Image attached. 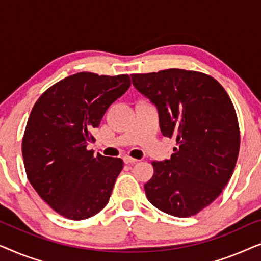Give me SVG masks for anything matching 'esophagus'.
<instances>
[{
	"label": "esophagus",
	"mask_w": 261,
	"mask_h": 261,
	"mask_svg": "<svg viewBox=\"0 0 261 261\" xmlns=\"http://www.w3.org/2000/svg\"><path fill=\"white\" fill-rule=\"evenodd\" d=\"M123 162H124V164H135L138 162V160L134 159V158H130L129 155H124L123 156Z\"/></svg>",
	"instance_id": "34e87169"
}]
</instances>
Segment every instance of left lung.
I'll return each instance as SVG.
<instances>
[{
	"label": "left lung",
	"instance_id": "8db88e82",
	"mask_svg": "<svg viewBox=\"0 0 261 261\" xmlns=\"http://www.w3.org/2000/svg\"><path fill=\"white\" fill-rule=\"evenodd\" d=\"M134 88L158 110L164 137L178 147L153 162L147 199L176 217L201 212L219 197L233 174L240 133L233 103L208 74L180 69L132 74Z\"/></svg>",
	"mask_w": 261,
	"mask_h": 261
}]
</instances>
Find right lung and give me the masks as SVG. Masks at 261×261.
<instances>
[{
    "mask_svg": "<svg viewBox=\"0 0 261 261\" xmlns=\"http://www.w3.org/2000/svg\"><path fill=\"white\" fill-rule=\"evenodd\" d=\"M130 87L128 74L80 72L48 88L32 109L22 140L27 178L39 196L70 220L107 205L123 162L88 151L107 109Z\"/></svg>",
    "mask_w": 261,
    "mask_h": 261,
    "instance_id": "obj_1",
    "label": "right lung"
}]
</instances>
